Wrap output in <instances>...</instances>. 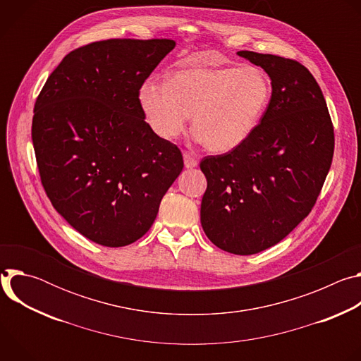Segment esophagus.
I'll return each instance as SVG.
<instances>
[{
	"instance_id": "obj_1",
	"label": "esophagus",
	"mask_w": 361,
	"mask_h": 361,
	"mask_svg": "<svg viewBox=\"0 0 361 361\" xmlns=\"http://www.w3.org/2000/svg\"><path fill=\"white\" fill-rule=\"evenodd\" d=\"M183 159H184V167H185V169H194V167H197V164H198L197 159L192 156V154H190V152H184V154H183Z\"/></svg>"
}]
</instances>
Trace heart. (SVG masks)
Listing matches in <instances>:
<instances>
[{"label": "heart", "mask_w": 361, "mask_h": 361, "mask_svg": "<svg viewBox=\"0 0 361 361\" xmlns=\"http://www.w3.org/2000/svg\"><path fill=\"white\" fill-rule=\"evenodd\" d=\"M271 81L259 67H192L173 73L167 82L145 81L140 107L157 137L171 141L191 116L194 138L212 152L244 144L263 120Z\"/></svg>", "instance_id": "heart-1"}]
</instances>
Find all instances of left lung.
<instances>
[{
  "label": "left lung",
  "instance_id": "obj_1",
  "mask_svg": "<svg viewBox=\"0 0 361 361\" xmlns=\"http://www.w3.org/2000/svg\"><path fill=\"white\" fill-rule=\"evenodd\" d=\"M240 57L271 80L259 127L235 149L205 157L201 227L219 248L250 255L280 243L312 212L329 174L334 131L323 92L304 66L252 51Z\"/></svg>",
  "mask_w": 361,
  "mask_h": 361
}]
</instances>
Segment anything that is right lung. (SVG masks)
Returning <instances> with one entry per match:
<instances>
[{"instance_id":"1","label":"right lung","mask_w":361,"mask_h":361,"mask_svg":"<svg viewBox=\"0 0 361 361\" xmlns=\"http://www.w3.org/2000/svg\"><path fill=\"white\" fill-rule=\"evenodd\" d=\"M174 47L173 39H107L77 48L35 101L31 135L44 190L97 244L141 238L183 171L180 149L154 134L138 99Z\"/></svg>"}]
</instances>
